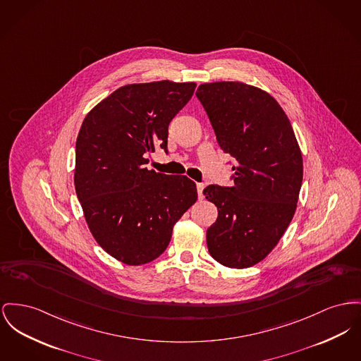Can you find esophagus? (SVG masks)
I'll use <instances>...</instances> for the list:
<instances>
[{
  "mask_svg": "<svg viewBox=\"0 0 361 361\" xmlns=\"http://www.w3.org/2000/svg\"><path fill=\"white\" fill-rule=\"evenodd\" d=\"M196 188H197V195H199V197H202V196H203V190H204V184L197 183V184H196Z\"/></svg>",
  "mask_w": 361,
  "mask_h": 361,
  "instance_id": "esophagus-1",
  "label": "esophagus"
}]
</instances>
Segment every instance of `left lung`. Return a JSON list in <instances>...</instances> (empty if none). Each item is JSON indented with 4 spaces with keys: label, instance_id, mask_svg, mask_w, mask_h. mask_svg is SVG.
I'll return each mask as SVG.
<instances>
[{
    "label": "left lung",
    "instance_id": "obj_1",
    "mask_svg": "<svg viewBox=\"0 0 361 361\" xmlns=\"http://www.w3.org/2000/svg\"><path fill=\"white\" fill-rule=\"evenodd\" d=\"M196 97L218 145L235 159L233 187L209 185L203 191L218 209L207 229V248L218 263L247 269L274 250L295 215L301 151L288 116L266 91L215 82L199 85Z\"/></svg>",
    "mask_w": 361,
    "mask_h": 361
}]
</instances>
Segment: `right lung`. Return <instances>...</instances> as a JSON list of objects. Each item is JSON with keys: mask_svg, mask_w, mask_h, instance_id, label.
<instances>
[{"mask_svg": "<svg viewBox=\"0 0 361 361\" xmlns=\"http://www.w3.org/2000/svg\"><path fill=\"white\" fill-rule=\"evenodd\" d=\"M196 83L127 85L90 110L76 139L75 190L97 243L140 266L169 245L173 226L197 199L187 176L149 170V152L168 151V127Z\"/></svg>", "mask_w": 361, "mask_h": 361, "instance_id": "obj_1", "label": "right lung"}]
</instances>
